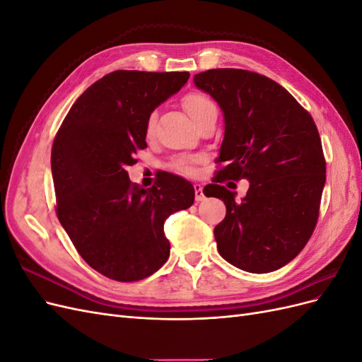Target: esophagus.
Wrapping results in <instances>:
<instances>
[{
  "label": "esophagus",
  "mask_w": 362,
  "mask_h": 362,
  "mask_svg": "<svg viewBox=\"0 0 362 362\" xmlns=\"http://www.w3.org/2000/svg\"><path fill=\"white\" fill-rule=\"evenodd\" d=\"M194 199L201 202L205 199V194L202 192V185L201 184H194Z\"/></svg>",
  "instance_id": "obj_1"
}]
</instances>
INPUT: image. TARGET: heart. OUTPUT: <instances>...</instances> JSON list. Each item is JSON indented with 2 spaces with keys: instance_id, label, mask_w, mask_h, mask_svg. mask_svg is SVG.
I'll return each instance as SVG.
<instances>
[{
  "instance_id": "b5f03b06",
  "label": "heart",
  "mask_w": 362,
  "mask_h": 362,
  "mask_svg": "<svg viewBox=\"0 0 362 362\" xmlns=\"http://www.w3.org/2000/svg\"><path fill=\"white\" fill-rule=\"evenodd\" d=\"M184 107H185V110H187V113L190 115V117L193 120H196L199 116H202L206 110L214 108L216 105L206 95L194 92V93H189L184 98ZM154 127H156V116H151L148 119V124H146V134L148 136H152V133H154ZM194 163H196V158H182V160H178L177 163H175L173 168H175V170L187 175V173L193 172Z\"/></svg>"
}]
</instances>
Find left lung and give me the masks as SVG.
Instances as JSON below:
<instances>
[{"instance_id": "1", "label": "left lung", "mask_w": 362, "mask_h": 362, "mask_svg": "<svg viewBox=\"0 0 362 362\" xmlns=\"http://www.w3.org/2000/svg\"><path fill=\"white\" fill-rule=\"evenodd\" d=\"M194 86L221 107L225 120L217 163L206 185L226 216L214 228L218 254L250 273L284 267L308 243L319 217L326 163L313 117L282 86L245 69H210ZM247 179L245 199L218 184ZM204 189V193H205Z\"/></svg>"}]
</instances>
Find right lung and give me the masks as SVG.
Wrapping results in <instances>:
<instances>
[{"label": "right lung", "instance_id": "1", "mask_svg": "<svg viewBox=\"0 0 362 362\" xmlns=\"http://www.w3.org/2000/svg\"><path fill=\"white\" fill-rule=\"evenodd\" d=\"M189 72L115 71L74 103L51 151L57 217L83 259L101 275L133 282L170 254L166 218L192 206L193 185L172 173L151 189L128 178L146 148L151 113L180 92Z\"/></svg>", "mask_w": 362, "mask_h": 362}]
</instances>
